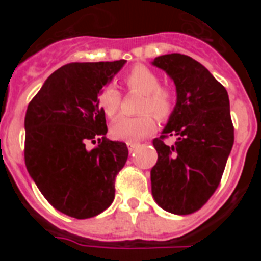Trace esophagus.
<instances>
[{
  "mask_svg": "<svg viewBox=\"0 0 261 261\" xmlns=\"http://www.w3.org/2000/svg\"><path fill=\"white\" fill-rule=\"evenodd\" d=\"M126 146H128V149H129V151H130V153H132V151H135V149L136 147L138 146V144L137 142H126Z\"/></svg>",
  "mask_w": 261,
  "mask_h": 261,
  "instance_id": "esophagus-1",
  "label": "esophagus"
}]
</instances>
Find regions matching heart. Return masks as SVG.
Here are the masks:
<instances>
[{"label": "heart", "mask_w": 261, "mask_h": 261, "mask_svg": "<svg viewBox=\"0 0 261 261\" xmlns=\"http://www.w3.org/2000/svg\"><path fill=\"white\" fill-rule=\"evenodd\" d=\"M123 81L128 90L144 95L140 105L141 115L135 117L120 116L112 124L111 133L117 140L135 142L150 135L155 129L154 115L161 121L171 116L176 105V91L171 85L161 84L158 73L145 65L133 66L124 75ZM120 105L121 94L112 85L106 86L99 94V106L110 119L116 116Z\"/></svg>", "instance_id": "1"}]
</instances>
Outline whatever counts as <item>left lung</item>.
<instances>
[{
    "mask_svg": "<svg viewBox=\"0 0 261 261\" xmlns=\"http://www.w3.org/2000/svg\"><path fill=\"white\" fill-rule=\"evenodd\" d=\"M176 86V106L153 145L158 161L151 168V193L156 204L174 214L201 209L220 186L234 144L229 95L208 69L192 57L171 53L155 57ZM175 135L168 147L164 140Z\"/></svg>",
    "mask_w": 261,
    "mask_h": 261,
    "instance_id": "8db88e82",
    "label": "left lung"
}]
</instances>
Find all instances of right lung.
I'll list each match as a JSON object with an SVG mask.
<instances>
[{
    "label": "right lung",
    "instance_id": "add662e5",
    "mask_svg": "<svg viewBox=\"0 0 261 261\" xmlns=\"http://www.w3.org/2000/svg\"><path fill=\"white\" fill-rule=\"evenodd\" d=\"M125 62L66 64L47 78L27 107V171L53 208L73 218H91L112 204L116 175L128 159L124 142L106 138L98 99ZM96 141L89 151L86 145Z\"/></svg>",
    "mask_w": 261,
    "mask_h": 261
}]
</instances>
